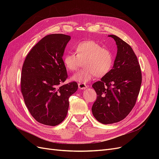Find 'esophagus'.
Segmentation results:
<instances>
[{"label":"esophagus","instance_id":"34e87169","mask_svg":"<svg viewBox=\"0 0 159 159\" xmlns=\"http://www.w3.org/2000/svg\"><path fill=\"white\" fill-rule=\"evenodd\" d=\"M78 87L80 89H85L88 88V85H86L85 83H79L78 84Z\"/></svg>","mask_w":159,"mask_h":159}]
</instances>
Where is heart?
<instances>
[{"instance_id":"b5f03b06","label":"heart","mask_w":159,"mask_h":159,"mask_svg":"<svg viewBox=\"0 0 159 159\" xmlns=\"http://www.w3.org/2000/svg\"><path fill=\"white\" fill-rule=\"evenodd\" d=\"M75 53H68L63 57L65 68L69 71H74L84 61V68L71 77L78 82H88L95 75L102 78L111 70L114 57L109 49L103 48L93 40H84L77 44Z\"/></svg>"}]
</instances>
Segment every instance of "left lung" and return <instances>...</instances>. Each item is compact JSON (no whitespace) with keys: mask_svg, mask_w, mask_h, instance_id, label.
<instances>
[{"mask_svg":"<svg viewBox=\"0 0 159 159\" xmlns=\"http://www.w3.org/2000/svg\"><path fill=\"white\" fill-rule=\"evenodd\" d=\"M109 36L117 46L113 67L92 85L97 99L91 111L103 124L117 123L127 116L136 103L142 82L141 67L131 46L117 36Z\"/></svg>","mask_w":159,"mask_h":159,"instance_id":"left-lung-1","label":"left lung"}]
</instances>
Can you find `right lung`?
<instances>
[{
    "label": "right lung",
    "instance_id": "1",
    "mask_svg": "<svg viewBox=\"0 0 159 159\" xmlns=\"http://www.w3.org/2000/svg\"><path fill=\"white\" fill-rule=\"evenodd\" d=\"M70 36L53 34L38 42L27 54L22 68L20 89L32 116L40 123L56 126L64 121L69 98L78 88L68 78L63 59Z\"/></svg>",
    "mask_w": 159,
    "mask_h": 159
}]
</instances>
